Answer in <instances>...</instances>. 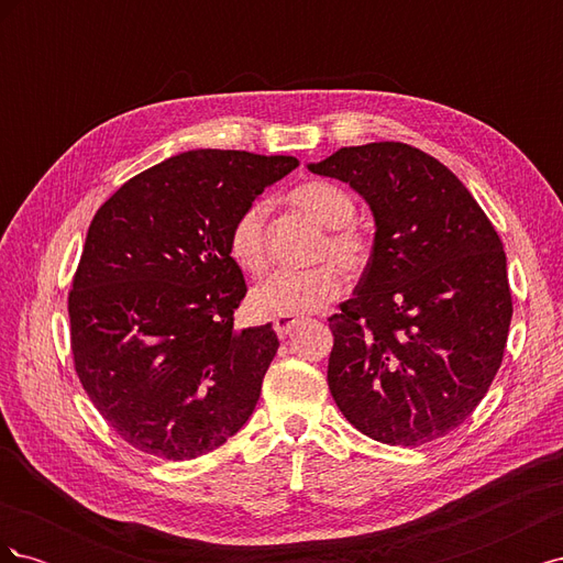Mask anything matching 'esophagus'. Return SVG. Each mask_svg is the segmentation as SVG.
Masks as SVG:
<instances>
[{
	"label": "esophagus",
	"mask_w": 563,
	"mask_h": 563,
	"mask_svg": "<svg viewBox=\"0 0 563 563\" xmlns=\"http://www.w3.org/2000/svg\"><path fill=\"white\" fill-rule=\"evenodd\" d=\"M302 319L300 317H275L272 319V327H275L279 338H286L296 327H300Z\"/></svg>",
	"instance_id": "34e87169"
}]
</instances>
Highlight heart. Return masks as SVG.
Instances as JSON below:
<instances>
[{
    "instance_id": "obj_1",
    "label": "heart",
    "mask_w": 563,
    "mask_h": 563,
    "mask_svg": "<svg viewBox=\"0 0 563 563\" xmlns=\"http://www.w3.org/2000/svg\"><path fill=\"white\" fill-rule=\"evenodd\" d=\"M288 207L305 213L319 228L327 230L317 246V261L321 263L300 272H277L251 291V310L265 317H300L321 310L343 291V275H362L371 261L368 234L350 223L354 216L352 197L329 180H308L294 187L286 195ZM267 209L263 201H253L234 218L228 234V251L232 261L251 275H261L267 267V240H265Z\"/></svg>"
}]
</instances>
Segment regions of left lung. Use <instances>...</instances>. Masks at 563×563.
<instances>
[{"mask_svg":"<svg viewBox=\"0 0 563 563\" xmlns=\"http://www.w3.org/2000/svg\"><path fill=\"white\" fill-rule=\"evenodd\" d=\"M308 168L347 183L376 218L354 298L329 317L338 408L389 446L446 437L503 364L512 294L496 228L453 172L406 143L340 147Z\"/></svg>","mask_w":563,"mask_h":563,"instance_id":"obj_1","label":"left lung"}]
</instances>
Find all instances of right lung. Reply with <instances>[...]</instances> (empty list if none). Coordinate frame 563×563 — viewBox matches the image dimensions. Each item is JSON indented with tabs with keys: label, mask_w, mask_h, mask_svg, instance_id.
Wrapping results in <instances>:
<instances>
[{
	"label": "right lung",
	"mask_w": 563,
	"mask_h": 563,
	"mask_svg": "<svg viewBox=\"0 0 563 563\" xmlns=\"http://www.w3.org/2000/svg\"><path fill=\"white\" fill-rule=\"evenodd\" d=\"M296 157L190 150L133 176L89 225L67 312L81 387L126 444L192 460L244 428L279 340L234 329L228 234Z\"/></svg>",
	"instance_id": "right-lung-1"
}]
</instances>
